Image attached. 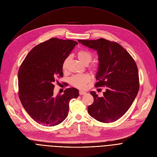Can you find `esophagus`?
<instances>
[{
	"instance_id": "34e87169",
	"label": "esophagus",
	"mask_w": 157,
	"mask_h": 157,
	"mask_svg": "<svg viewBox=\"0 0 157 157\" xmlns=\"http://www.w3.org/2000/svg\"><path fill=\"white\" fill-rule=\"evenodd\" d=\"M86 93L85 92H83V91H79V95H85Z\"/></svg>"
}]
</instances>
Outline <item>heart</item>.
Returning a JSON list of instances; mask_svg holds the SVG:
<instances>
[{"mask_svg": "<svg viewBox=\"0 0 157 157\" xmlns=\"http://www.w3.org/2000/svg\"><path fill=\"white\" fill-rule=\"evenodd\" d=\"M77 56L79 60L85 65H88L92 60L93 59L92 53L89 51L84 50V49L79 50L77 53ZM70 59L71 57L68 56L64 60L62 64V68L63 71H66L67 69ZM88 69L92 74H96L98 69H99V64L97 62H93L89 66ZM90 79H91V78H90L88 74H76V75H74L70 78V83L73 86L77 88L84 89L86 87L87 83L90 82Z\"/></svg>", "mask_w": 157, "mask_h": 157, "instance_id": "obj_1", "label": "heart"}]
</instances>
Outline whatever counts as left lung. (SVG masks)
<instances>
[{
	"mask_svg": "<svg viewBox=\"0 0 157 157\" xmlns=\"http://www.w3.org/2000/svg\"><path fill=\"white\" fill-rule=\"evenodd\" d=\"M95 49L98 55V69L95 87H105L103 97L90 92L94 103L88 114L96 120L110 123L118 120L128 111L139 89L137 66L129 53L120 44L105 39L78 40Z\"/></svg>",
	"mask_w": 157,
	"mask_h": 157,
	"instance_id": "obj_1",
	"label": "left lung"
}]
</instances>
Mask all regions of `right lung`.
<instances>
[{
  "label": "right lung",
  "mask_w": 157,
  "mask_h": 157,
  "mask_svg": "<svg viewBox=\"0 0 157 157\" xmlns=\"http://www.w3.org/2000/svg\"><path fill=\"white\" fill-rule=\"evenodd\" d=\"M78 43L52 38L32 48L18 73V96L24 109L39 124L53 127L67 117L72 98H78L74 88L53 95L55 82L63 77L62 64Z\"/></svg>",
  "instance_id": "obj_1"
}]
</instances>
